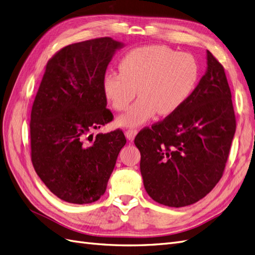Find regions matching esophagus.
<instances>
[{
  "label": "esophagus",
  "mask_w": 255,
  "mask_h": 255,
  "mask_svg": "<svg viewBox=\"0 0 255 255\" xmlns=\"http://www.w3.org/2000/svg\"><path fill=\"white\" fill-rule=\"evenodd\" d=\"M137 133H138L137 128H128V129H126V135L128 137V139L130 140V141L134 139Z\"/></svg>",
  "instance_id": "esophagus-1"
}]
</instances>
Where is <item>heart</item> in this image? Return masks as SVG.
I'll use <instances>...</instances> for the list:
<instances>
[{
    "instance_id": "b5f03b06",
    "label": "heart",
    "mask_w": 255,
    "mask_h": 255,
    "mask_svg": "<svg viewBox=\"0 0 255 255\" xmlns=\"http://www.w3.org/2000/svg\"><path fill=\"white\" fill-rule=\"evenodd\" d=\"M199 79L196 58L167 45H148L129 51L120 63V72L104 76L105 95L116 111H126L137 95L140 98L118 122L136 127L154 114L176 112L194 91Z\"/></svg>"
}]
</instances>
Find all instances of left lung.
Instances as JSON below:
<instances>
[{
	"label": "left lung",
	"mask_w": 255,
	"mask_h": 255,
	"mask_svg": "<svg viewBox=\"0 0 255 255\" xmlns=\"http://www.w3.org/2000/svg\"><path fill=\"white\" fill-rule=\"evenodd\" d=\"M235 129L225 68L207 51V71L186 102L135 137L148 195L171 207L204 198L223 175Z\"/></svg>",
	"instance_id": "1"
}]
</instances>
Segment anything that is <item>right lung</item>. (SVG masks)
Returning <instances> with one entry per match:
<instances>
[{
  "label": "right lung",
  "instance_id": "obj_1",
  "mask_svg": "<svg viewBox=\"0 0 255 255\" xmlns=\"http://www.w3.org/2000/svg\"><path fill=\"white\" fill-rule=\"evenodd\" d=\"M121 47L111 37L72 43L45 66L30 112V159L45 186L66 202L98 201L127 142L120 128L91 134L114 119L103 81Z\"/></svg>",
  "mask_w": 255,
  "mask_h": 255
}]
</instances>
